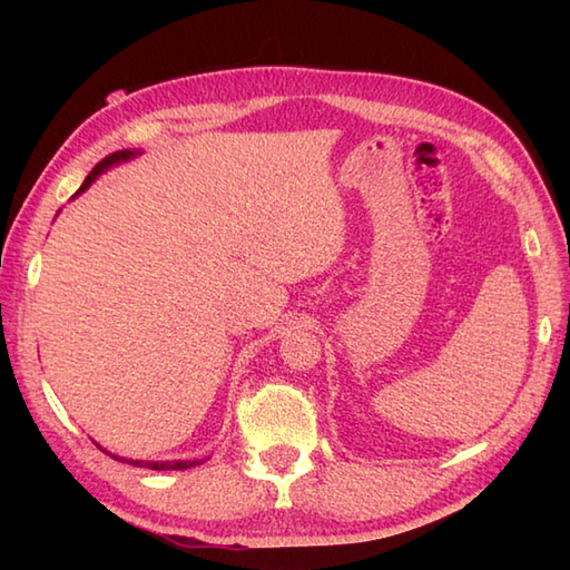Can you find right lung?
<instances>
[{
    "mask_svg": "<svg viewBox=\"0 0 570 570\" xmlns=\"http://www.w3.org/2000/svg\"><path fill=\"white\" fill-rule=\"evenodd\" d=\"M139 154H141L139 149H122V151H115V154H110V156H105V159L88 174V178L82 180V186L78 188V193H76V196H72V198H78L80 193L88 190V188L95 184V178L102 176V174L107 171V168L119 166V164H125V161H129V159H137ZM95 445H98L102 453H107V455L115 458V460H122V463L137 465V468H149V470H188V468H196V465H200V463H205V460H208V458H203V460H131V458H122V455H112V453L107 451V448H102L100 443H95Z\"/></svg>",
    "mask_w": 570,
    "mask_h": 570,
    "instance_id": "1",
    "label": "right lung"
}]
</instances>
